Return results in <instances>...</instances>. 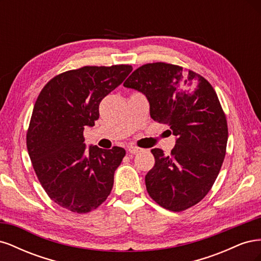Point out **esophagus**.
Here are the masks:
<instances>
[{"mask_svg":"<svg viewBox=\"0 0 261 261\" xmlns=\"http://www.w3.org/2000/svg\"><path fill=\"white\" fill-rule=\"evenodd\" d=\"M127 150H128L129 153H133V154H136V153H138V152L141 151V149L138 148V147H136V146H129V147L127 148Z\"/></svg>","mask_w":261,"mask_h":261,"instance_id":"34e87169","label":"esophagus"}]
</instances>
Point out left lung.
I'll use <instances>...</instances> for the list:
<instances>
[{"instance_id": "8db88e82", "label": "left lung", "mask_w": 261, "mask_h": 261, "mask_svg": "<svg viewBox=\"0 0 261 261\" xmlns=\"http://www.w3.org/2000/svg\"><path fill=\"white\" fill-rule=\"evenodd\" d=\"M124 87L144 93L152 120L168 124L176 137L171 155L151 150L149 196L171 211L195 206L209 193L225 156L227 123L215 89L193 70L161 62L134 70Z\"/></svg>"}]
</instances>
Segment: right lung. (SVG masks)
<instances>
[{
  "instance_id": "1",
  "label": "right lung",
  "mask_w": 261,
  "mask_h": 261,
  "mask_svg": "<svg viewBox=\"0 0 261 261\" xmlns=\"http://www.w3.org/2000/svg\"><path fill=\"white\" fill-rule=\"evenodd\" d=\"M132 70L130 65L84 66L55 76L39 94L27 149L39 181L59 206L87 213L111 193L125 150L87 147L84 129L94 126L101 100Z\"/></svg>"
}]
</instances>
